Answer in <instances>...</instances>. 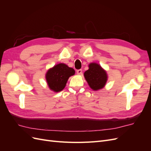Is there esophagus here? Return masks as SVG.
<instances>
[{"mask_svg":"<svg viewBox=\"0 0 151 151\" xmlns=\"http://www.w3.org/2000/svg\"><path fill=\"white\" fill-rule=\"evenodd\" d=\"M77 74L78 75H81L82 74H83V70H82V69H79L77 70Z\"/></svg>","mask_w":151,"mask_h":151,"instance_id":"obj_1","label":"esophagus"}]
</instances>
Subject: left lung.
<instances>
[{"mask_svg": "<svg viewBox=\"0 0 151 151\" xmlns=\"http://www.w3.org/2000/svg\"><path fill=\"white\" fill-rule=\"evenodd\" d=\"M89 68L84 75L90 88L94 91L102 89L107 81L106 72L96 63H90Z\"/></svg>", "mask_w": 151, "mask_h": 151, "instance_id": "obj_1", "label": "left lung"}]
</instances>
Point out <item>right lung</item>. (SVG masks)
I'll return each mask as SVG.
<instances>
[{"instance_id": "obj_1", "label": "right lung", "mask_w": 151, "mask_h": 151, "mask_svg": "<svg viewBox=\"0 0 151 151\" xmlns=\"http://www.w3.org/2000/svg\"><path fill=\"white\" fill-rule=\"evenodd\" d=\"M75 74L72 68L64 63H59L50 68L47 72L46 79L50 89L55 91H61L67 84L69 77Z\"/></svg>"}]
</instances>
